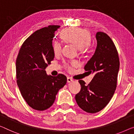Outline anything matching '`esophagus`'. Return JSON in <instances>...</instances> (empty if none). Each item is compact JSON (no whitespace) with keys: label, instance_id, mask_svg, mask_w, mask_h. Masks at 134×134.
<instances>
[{"label":"esophagus","instance_id":"34e87169","mask_svg":"<svg viewBox=\"0 0 134 134\" xmlns=\"http://www.w3.org/2000/svg\"><path fill=\"white\" fill-rule=\"evenodd\" d=\"M73 81V79L71 78V77H67V82L68 83H70V82H72Z\"/></svg>","mask_w":134,"mask_h":134}]
</instances>
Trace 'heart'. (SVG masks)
<instances>
[{"label": "heart", "mask_w": 134, "mask_h": 134, "mask_svg": "<svg viewBox=\"0 0 134 134\" xmlns=\"http://www.w3.org/2000/svg\"><path fill=\"white\" fill-rule=\"evenodd\" d=\"M61 36L65 42L76 45L81 51H84L91 43L90 35L88 32L85 29L69 27L62 31ZM53 49L55 55H59L61 53L62 45L60 42L57 40L55 41L53 44ZM77 64V61H73L65 62L64 66L67 70H70L73 66H75Z\"/></svg>", "instance_id": "1"}]
</instances>
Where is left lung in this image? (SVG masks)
<instances>
[{
  "mask_svg": "<svg viewBox=\"0 0 134 134\" xmlns=\"http://www.w3.org/2000/svg\"><path fill=\"white\" fill-rule=\"evenodd\" d=\"M96 38L95 52L84 67L94 76L88 85L79 80L81 89L75 96L79 107L88 113L101 111L109 102L116 89L120 67L118 52L111 38L102 32H97Z\"/></svg>",
  "mask_w": 134,
  "mask_h": 134,
  "instance_id": "left-lung-1",
  "label": "left lung"
}]
</instances>
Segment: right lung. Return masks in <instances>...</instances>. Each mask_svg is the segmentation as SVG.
Wrapping results in <instances>:
<instances>
[{"label":"right lung","instance_id":"add662e5","mask_svg":"<svg viewBox=\"0 0 134 134\" xmlns=\"http://www.w3.org/2000/svg\"><path fill=\"white\" fill-rule=\"evenodd\" d=\"M59 27L50 25L34 32L24 41L16 59L18 87L23 99L35 110L51 107L59 90L67 83L65 75L52 76L45 70L54 59L52 40Z\"/></svg>","mask_w":134,"mask_h":134}]
</instances>
